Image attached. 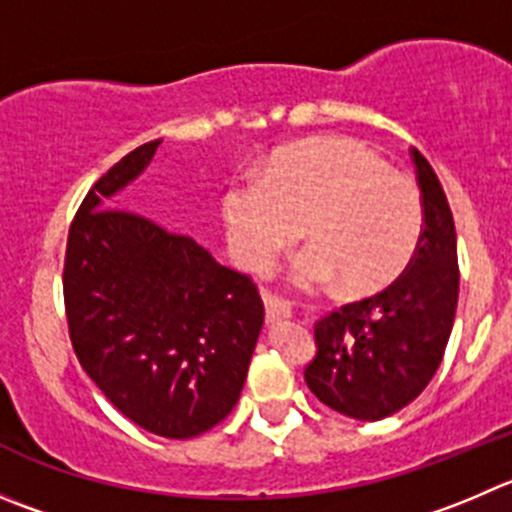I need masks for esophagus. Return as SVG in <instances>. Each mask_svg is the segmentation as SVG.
I'll return each instance as SVG.
<instances>
[{"label":"esophagus","mask_w":512,"mask_h":512,"mask_svg":"<svg viewBox=\"0 0 512 512\" xmlns=\"http://www.w3.org/2000/svg\"><path fill=\"white\" fill-rule=\"evenodd\" d=\"M264 304H266V321H269V324H279V321L291 319L289 306H286L281 299H276V296L264 294Z\"/></svg>","instance_id":"34e87169"}]
</instances>
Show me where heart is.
<instances>
[{
	"label": "heart",
	"instance_id": "heart-1",
	"mask_svg": "<svg viewBox=\"0 0 512 512\" xmlns=\"http://www.w3.org/2000/svg\"><path fill=\"white\" fill-rule=\"evenodd\" d=\"M221 218L233 259L266 271L304 233L291 279L304 289L339 281L372 296L407 269L420 243L422 201L410 178L352 138H309L269 155L261 178L231 180Z\"/></svg>",
	"mask_w": 512,
	"mask_h": 512
}]
</instances>
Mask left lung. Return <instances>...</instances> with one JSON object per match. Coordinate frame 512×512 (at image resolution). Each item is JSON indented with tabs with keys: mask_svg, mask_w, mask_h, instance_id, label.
Returning a JSON list of instances; mask_svg holds the SVG:
<instances>
[{
	"mask_svg": "<svg viewBox=\"0 0 512 512\" xmlns=\"http://www.w3.org/2000/svg\"><path fill=\"white\" fill-rule=\"evenodd\" d=\"M425 228L410 266L377 296L314 324L316 357L304 379L326 407L377 422L407 407L435 377L457 311L460 271L450 203L432 165L412 150Z\"/></svg>",
	"mask_w": 512,
	"mask_h": 512,
	"instance_id": "1",
	"label": "left lung"
}]
</instances>
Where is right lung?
I'll list each match as a JSON object with an SVG mask.
<instances>
[{
  "label": "right lung",
  "mask_w": 512,
  "mask_h": 512,
  "mask_svg": "<svg viewBox=\"0 0 512 512\" xmlns=\"http://www.w3.org/2000/svg\"><path fill=\"white\" fill-rule=\"evenodd\" d=\"M158 145L135 148L87 193L67 236L62 286L87 377L143 430L188 440L236 407L264 304L246 274L193 238L115 208Z\"/></svg>",
  "instance_id": "add662e5"
}]
</instances>
